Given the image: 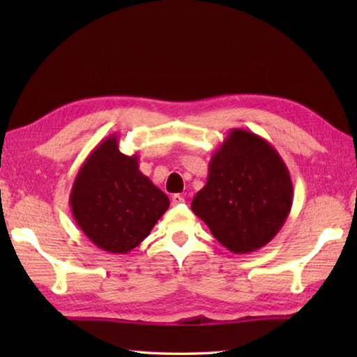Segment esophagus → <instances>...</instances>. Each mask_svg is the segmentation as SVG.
<instances>
[{
    "mask_svg": "<svg viewBox=\"0 0 357 357\" xmlns=\"http://www.w3.org/2000/svg\"><path fill=\"white\" fill-rule=\"evenodd\" d=\"M184 204V198L181 195H173L172 196V206H181Z\"/></svg>",
    "mask_w": 357,
    "mask_h": 357,
    "instance_id": "34e87169",
    "label": "esophagus"
}]
</instances>
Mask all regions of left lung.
I'll return each instance as SVG.
<instances>
[{"label":"left lung","mask_w":357,"mask_h":357,"mask_svg":"<svg viewBox=\"0 0 357 357\" xmlns=\"http://www.w3.org/2000/svg\"><path fill=\"white\" fill-rule=\"evenodd\" d=\"M293 204L284 159L262 136L231 128L208 164L193 213L234 255L252 253L276 236Z\"/></svg>","instance_id":"8db88e82"}]
</instances>
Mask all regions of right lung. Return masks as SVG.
Wrapping results in <instances>:
<instances>
[{
	"instance_id": "1",
	"label": "right lung",
	"mask_w": 357,
	"mask_h": 357,
	"mask_svg": "<svg viewBox=\"0 0 357 357\" xmlns=\"http://www.w3.org/2000/svg\"><path fill=\"white\" fill-rule=\"evenodd\" d=\"M138 159L121 153L118 135H110L90 151L73 181L75 222L107 253L132 252L170 206L169 196L141 173Z\"/></svg>"
}]
</instances>
